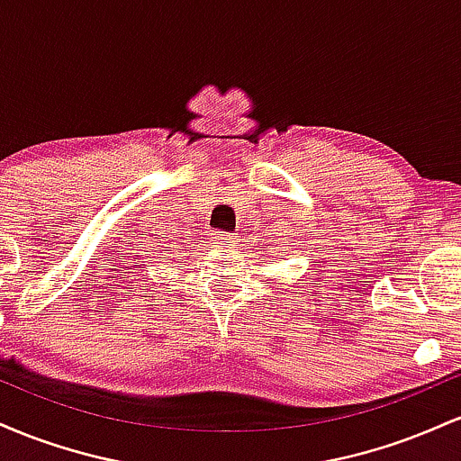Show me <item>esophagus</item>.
I'll return each instance as SVG.
<instances>
[{"mask_svg": "<svg viewBox=\"0 0 461 461\" xmlns=\"http://www.w3.org/2000/svg\"><path fill=\"white\" fill-rule=\"evenodd\" d=\"M212 238L216 245H236V236L230 231H214Z\"/></svg>", "mask_w": 461, "mask_h": 461, "instance_id": "34e87169", "label": "esophagus"}]
</instances>
